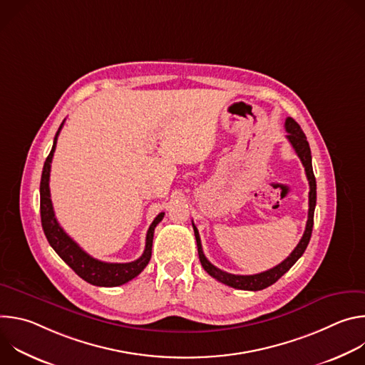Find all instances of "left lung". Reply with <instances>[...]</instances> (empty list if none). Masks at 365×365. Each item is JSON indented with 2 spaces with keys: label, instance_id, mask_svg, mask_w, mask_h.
Here are the masks:
<instances>
[{
  "label": "left lung",
  "instance_id": "left-lung-1",
  "mask_svg": "<svg viewBox=\"0 0 365 365\" xmlns=\"http://www.w3.org/2000/svg\"><path fill=\"white\" fill-rule=\"evenodd\" d=\"M286 131H287V140L290 141L292 147L294 148L296 154L299 155V159L302 162V165L304 166V172H306V178L309 180V212H307V222H306V230L303 232L302 240L299 241V244L296 245V248L292 251V254L283 259L280 264H277L276 267L258 273V274H251V276H240V274H231L227 272L220 270L218 267H215L214 264H211L207 262V258L205 257L203 251H202V244H200V238H199V232L197 228L195 227V224L192 222L193 231H195V238H196V244H197V254H199V259L200 264L205 269V272L212 276L214 279H217L218 282L231 286L234 289H240V290H263L269 286H272L273 283H276L286 272L290 270V267L297 262V259L302 257V254L304 252L310 235H312V228H314V214H315V206H317V180H315V175H314V169H312V155H310V147L309 143L306 140L304 133L302 131L300 125L293 120V118H286L284 123Z\"/></svg>",
  "mask_w": 365,
  "mask_h": 365
}]
</instances>
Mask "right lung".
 Returning a JSON list of instances; mask_svg holds the SVG:
<instances>
[{"mask_svg":"<svg viewBox=\"0 0 365 365\" xmlns=\"http://www.w3.org/2000/svg\"><path fill=\"white\" fill-rule=\"evenodd\" d=\"M63 127V123L61 124L53 147H51V151L48 153L47 159L43 166V173H41V180H40V217H41V227L44 231V235L58 255L63 259V262L85 282L93 284V286H101V287H115L121 286L134 277H137L144 267L148 264L150 258H151V247H153V235H154V228L158 227V224L163 220L165 212H160L158 217L154 218L151 222L147 237H145V248L144 252L141 254L140 258H137L135 262L131 263H106V262H99V259L91 257L88 252H85L59 225L55 211H53V205H51L50 199V187H48V179H50V165L51 159H53V153L56 148V141L58 135Z\"/></svg>","mask_w":365,"mask_h":365,"instance_id":"add662e5","label":"right lung"}]
</instances>
